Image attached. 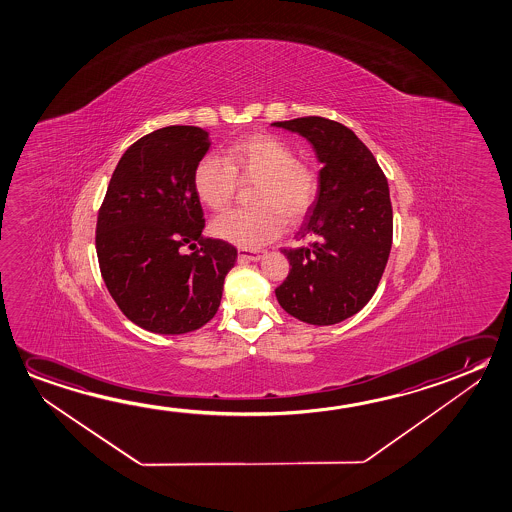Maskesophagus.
Wrapping results in <instances>:
<instances>
[{"label": "esophagus", "mask_w": 512, "mask_h": 512, "mask_svg": "<svg viewBox=\"0 0 512 512\" xmlns=\"http://www.w3.org/2000/svg\"><path fill=\"white\" fill-rule=\"evenodd\" d=\"M265 256V252L263 251H238V260L240 261H260L261 258Z\"/></svg>", "instance_id": "esophagus-1"}]
</instances>
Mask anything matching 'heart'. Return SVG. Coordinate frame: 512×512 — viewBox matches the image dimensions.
I'll list each match as a JSON object with an SVG mask.
<instances>
[{
    "label": "heart",
    "mask_w": 512,
    "mask_h": 512,
    "mask_svg": "<svg viewBox=\"0 0 512 512\" xmlns=\"http://www.w3.org/2000/svg\"><path fill=\"white\" fill-rule=\"evenodd\" d=\"M258 178L251 208H238L213 220L211 233L242 249H260L283 233L284 219L301 222L317 201V172L299 162L288 142L268 133L238 138L224 158L206 155L195 165L192 185L197 199L222 211L235 194L236 178Z\"/></svg>",
    "instance_id": "b5f03b06"
}]
</instances>
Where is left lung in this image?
<instances>
[{
	"mask_svg": "<svg viewBox=\"0 0 512 512\" xmlns=\"http://www.w3.org/2000/svg\"><path fill=\"white\" fill-rule=\"evenodd\" d=\"M313 146L322 169L313 208L297 231L309 247L283 249L290 274L276 288L281 308L311 325H333L372 299L390 258V188L370 149L340 122L301 117L272 122Z\"/></svg>",
	"mask_w": 512,
	"mask_h": 512,
	"instance_id": "obj_1",
	"label": "left lung"
}]
</instances>
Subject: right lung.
Returning <instances> with one entry per match:
<instances>
[{
  "label": "right lung",
  "mask_w": 512,
  "mask_h": 512,
  "mask_svg": "<svg viewBox=\"0 0 512 512\" xmlns=\"http://www.w3.org/2000/svg\"><path fill=\"white\" fill-rule=\"evenodd\" d=\"M210 146L208 131L195 126L138 138L117 163L99 208L101 276L122 313L151 333L185 334L208 324L235 267L233 245L203 238L192 185ZM187 246L196 251L185 253Z\"/></svg>",
  "instance_id": "1"
}]
</instances>
